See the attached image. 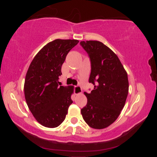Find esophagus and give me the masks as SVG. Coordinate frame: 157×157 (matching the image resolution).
<instances>
[{
	"label": "esophagus",
	"instance_id": "esophagus-1",
	"mask_svg": "<svg viewBox=\"0 0 157 157\" xmlns=\"http://www.w3.org/2000/svg\"><path fill=\"white\" fill-rule=\"evenodd\" d=\"M74 92H75V95H79L82 93V88L79 86H75V89H74Z\"/></svg>",
	"mask_w": 157,
	"mask_h": 157
}]
</instances>
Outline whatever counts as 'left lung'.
I'll return each instance as SVG.
<instances>
[{"instance_id": "left-lung-1", "label": "left lung", "mask_w": 157, "mask_h": 157, "mask_svg": "<svg viewBox=\"0 0 157 157\" xmlns=\"http://www.w3.org/2000/svg\"><path fill=\"white\" fill-rule=\"evenodd\" d=\"M91 63L90 94L84 92L87 104L81 109L83 119L94 129L106 128L121 114L129 91L127 73L118 56L98 41H81Z\"/></svg>"}]
</instances>
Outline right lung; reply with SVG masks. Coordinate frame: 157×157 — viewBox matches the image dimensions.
<instances>
[{
	"mask_svg": "<svg viewBox=\"0 0 157 157\" xmlns=\"http://www.w3.org/2000/svg\"><path fill=\"white\" fill-rule=\"evenodd\" d=\"M76 39H55L39 50L32 61L24 83L28 108L38 123L55 128L62 123L73 103V86H60L59 77L68 52Z\"/></svg>",
	"mask_w": 157,
	"mask_h": 157,
	"instance_id": "obj_1",
	"label": "right lung"
}]
</instances>
